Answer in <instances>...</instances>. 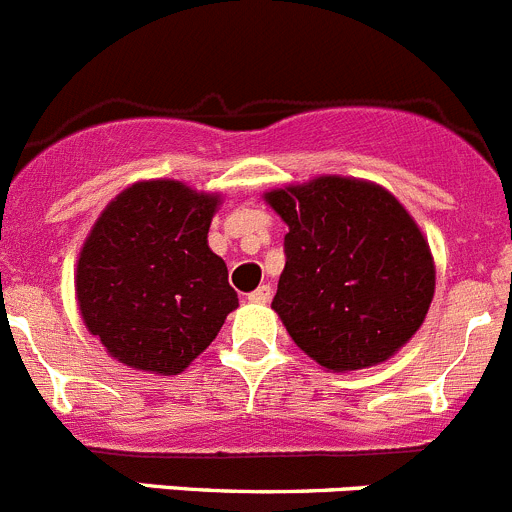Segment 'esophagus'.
Returning a JSON list of instances; mask_svg holds the SVG:
<instances>
[{"label": "esophagus", "instance_id": "34e87169", "mask_svg": "<svg viewBox=\"0 0 512 512\" xmlns=\"http://www.w3.org/2000/svg\"><path fill=\"white\" fill-rule=\"evenodd\" d=\"M271 299V287L269 284H261L259 289H253L251 294H248V302H256V304H266Z\"/></svg>", "mask_w": 512, "mask_h": 512}]
</instances>
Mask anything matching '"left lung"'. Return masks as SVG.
Segmentation results:
<instances>
[{"instance_id": "8db88e82", "label": "left lung", "mask_w": 512, "mask_h": 512, "mask_svg": "<svg viewBox=\"0 0 512 512\" xmlns=\"http://www.w3.org/2000/svg\"><path fill=\"white\" fill-rule=\"evenodd\" d=\"M266 200L289 225L271 307L292 340L330 370L391 358L434 297V261L411 215L383 187L348 177H320Z\"/></svg>"}]
</instances>
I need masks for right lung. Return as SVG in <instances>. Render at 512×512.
Listing matches in <instances>:
<instances>
[{
  "instance_id": "right-lung-1",
  "label": "right lung",
  "mask_w": 512,
  "mask_h": 512,
  "mask_svg": "<svg viewBox=\"0 0 512 512\" xmlns=\"http://www.w3.org/2000/svg\"><path fill=\"white\" fill-rule=\"evenodd\" d=\"M215 205L182 182H139L93 225L75 294L91 335L121 363L180 373L238 307L223 259L208 248Z\"/></svg>"
}]
</instances>
